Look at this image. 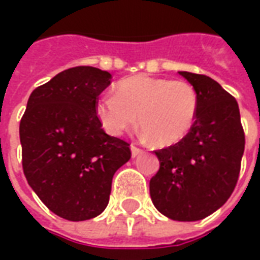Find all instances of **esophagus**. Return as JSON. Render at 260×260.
<instances>
[{
	"instance_id": "1",
	"label": "esophagus",
	"mask_w": 260,
	"mask_h": 260,
	"mask_svg": "<svg viewBox=\"0 0 260 260\" xmlns=\"http://www.w3.org/2000/svg\"><path fill=\"white\" fill-rule=\"evenodd\" d=\"M131 152H132V157H136V156H139L141 154V149L139 147H136L135 145H131Z\"/></svg>"
}]
</instances>
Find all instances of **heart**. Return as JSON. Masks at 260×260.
I'll list each match as a JSON object with an SVG mask.
<instances>
[{"mask_svg": "<svg viewBox=\"0 0 260 260\" xmlns=\"http://www.w3.org/2000/svg\"><path fill=\"white\" fill-rule=\"evenodd\" d=\"M199 99L193 86L149 75L121 79L115 94L97 99L96 115L111 135H122L136 125V115L145 138L161 146H171L185 138L195 124Z\"/></svg>", "mask_w": 260, "mask_h": 260, "instance_id": "1", "label": "heart"}]
</instances>
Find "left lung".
Returning <instances> with one entry per match:
<instances>
[{
	"instance_id": "obj_1",
	"label": "left lung",
	"mask_w": 260,
	"mask_h": 260,
	"mask_svg": "<svg viewBox=\"0 0 260 260\" xmlns=\"http://www.w3.org/2000/svg\"><path fill=\"white\" fill-rule=\"evenodd\" d=\"M198 93L199 108L189 134L156 150L160 161L150 180V198L171 220L196 221L227 202L234 191L245 149L234 97L206 75L180 72Z\"/></svg>"
}]
</instances>
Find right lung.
Segmentation results:
<instances>
[{
    "label": "right lung",
    "instance_id": "1",
    "mask_svg": "<svg viewBox=\"0 0 260 260\" xmlns=\"http://www.w3.org/2000/svg\"><path fill=\"white\" fill-rule=\"evenodd\" d=\"M111 74L65 69L31 91L20 119L22 167L31 189L59 217L83 221L107 207L115 171L131 158L128 142L107 135L96 102Z\"/></svg>",
    "mask_w": 260,
    "mask_h": 260
}]
</instances>
